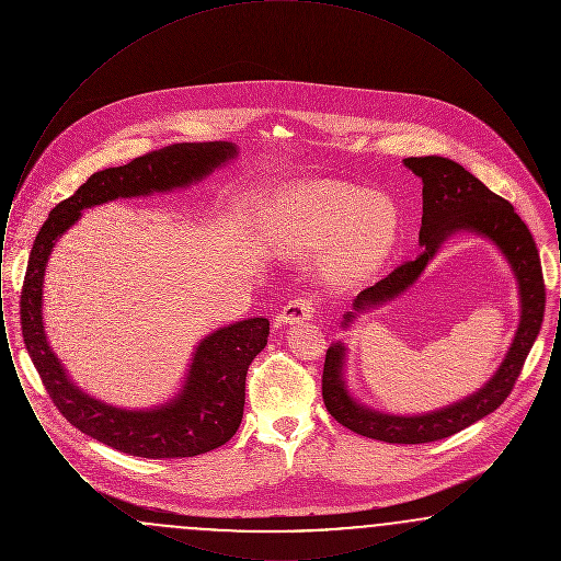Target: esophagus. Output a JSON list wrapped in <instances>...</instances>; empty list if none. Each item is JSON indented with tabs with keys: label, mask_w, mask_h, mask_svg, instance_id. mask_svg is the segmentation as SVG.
Masks as SVG:
<instances>
[{
	"label": "esophagus",
	"mask_w": 561,
	"mask_h": 561,
	"mask_svg": "<svg viewBox=\"0 0 561 561\" xmlns=\"http://www.w3.org/2000/svg\"><path fill=\"white\" fill-rule=\"evenodd\" d=\"M313 318V300L309 296H298L293 298L284 305L282 313H279V321L286 325L293 323H300V321L311 320Z\"/></svg>",
	"instance_id": "34e87169"
}]
</instances>
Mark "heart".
<instances>
[{"mask_svg": "<svg viewBox=\"0 0 561 561\" xmlns=\"http://www.w3.org/2000/svg\"><path fill=\"white\" fill-rule=\"evenodd\" d=\"M267 229L290 252L328 245L325 277L357 284L387 259L398 236V210L385 195H368L339 181H311L271 202Z\"/></svg>", "mask_w": 561, "mask_h": 561, "instance_id": "heart-1", "label": "heart"}]
</instances>
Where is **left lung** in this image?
Segmentation results:
<instances>
[{"label": "left lung", "mask_w": 561, "mask_h": 561, "mask_svg": "<svg viewBox=\"0 0 561 561\" xmlns=\"http://www.w3.org/2000/svg\"><path fill=\"white\" fill-rule=\"evenodd\" d=\"M403 163L423 179V227L419 233L423 252L357 294L353 309L366 311L405 293L421 277L439 245L456 231H471L499 245L517 277L522 302L519 325L501 368L473 396L427 414L398 416L366 408L351 398L345 385V345L334 343L325 351L321 396L328 412L343 427L389 444H427L473 425L507 400L542 323L545 279L533 233L507 199L492 193L480 179L448 158H408ZM353 320L355 313L348 311L343 328Z\"/></svg>", "instance_id": "left-lung-1"}]
</instances>
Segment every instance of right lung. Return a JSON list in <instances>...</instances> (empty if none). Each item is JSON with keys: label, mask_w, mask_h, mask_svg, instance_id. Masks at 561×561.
<instances>
[{"label": "right lung", "mask_w": 561, "mask_h": 561, "mask_svg": "<svg viewBox=\"0 0 561 561\" xmlns=\"http://www.w3.org/2000/svg\"><path fill=\"white\" fill-rule=\"evenodd\" d=\"M236 156L238 147L225 140L179 142L126 165L94 172L71 197L54 208L33 241L21 293V325L33 366L58 412L81 433L119 453L142 458H185L227 444L240 427L245 374L252 359L267 345L268 320L236 321L208 334L195 348L185 385L174 400L149 410L108 405L73 385L46 341L42 288L54 243L88 208L117 197L188 187Z\"/></svg>", "instance_id": "1"}]
</instances>
